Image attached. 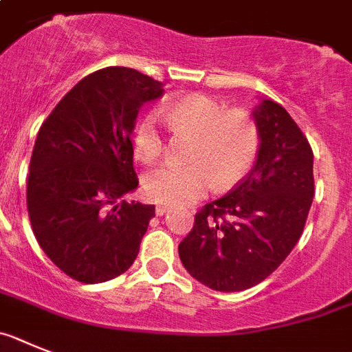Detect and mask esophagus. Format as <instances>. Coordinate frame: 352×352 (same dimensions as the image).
Segmentation results:
<instances>
[{"label":"esophagus","instance_id":"34e87169","mask_svg":"<svg viewBox=\"0 0 352 352\" xmlns=\"http://www.w3.org/2000/svg\"><path fill=\"white\" fill-rule=\"evenodd\" d=\"M170 209H172L170 206H157L155 207V214H157V216H163V214H166Z\"/></svg>","mask_w":352,"mask_h":352}]
</instances>
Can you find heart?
Wrapping results in <instances>:
<instances>
[{
	"mask_svg": "<svg viewBox=\"0 0 352 352\" xmlns=\"http://www.w3.org/2000/svg\"><path fill=\"white\" fill-rule=\"evenodd\" d=\"M166 122L175 133L195 134L189 164L166 163L143 177V193L168 206H186L216 186L227 189L248 175L261 148V131L252 113L201 94L180 97L151 111L134 131V152L142 161H154L164 151Z\"/></svg>",
	"mask_w": 352,
	"mask_h": 352,
	"instance_id": "b5f03b06",
	"label": "heart"
}]
</instances>
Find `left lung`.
I'll return each instance as SVG.
<instances>
[{"label": "left lung", "instance_id": "1", "mask_svg": "<svg viewBox=\"0 0 352 352\" xmlns=\"http://www.w3.org/2000/svg\"><path fill=\"white\" fill-rule=\"evenodd\" d=\"M253 118L261 131L255 166L197 212L179 244L188 273L221 292L246 290L276 271L303 234L314 200V152L298 124L269 99Z\"/></svg>", "mask_w": 352, "mask_h": 352}]
</instances>
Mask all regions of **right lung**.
<instances>
[{
    "label": "right lung",
    "mask_w": 352,
    "mask_h": 352,
    "mask_svg": "<svg viewBox=\"0 0 352 352\" xmlns=\"http://www.w3.org/2000/svg\"><path fill=\"white\" fill-rule=\"evenodd\" d=\"M163 83L127 67L87 76L42 124L30 161L33 234L56 267L102 283L133 265L155 207L122 200L138 188L131 134Z\"/></svg>",
    "instance_id": "1"
}]
</instances>
